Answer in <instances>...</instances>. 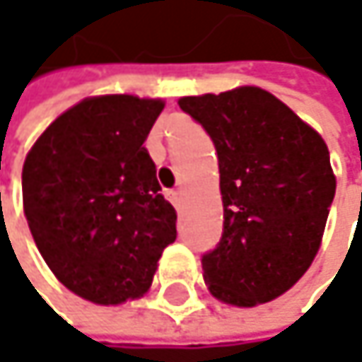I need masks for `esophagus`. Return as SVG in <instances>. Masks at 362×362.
<instances>
[{"mask_svg":"<svg viewBox=\"0 0 362 362\" xmlns=\"http://www.w3.org/2000/svg\"><path fill=\"white\" fill-rule=\"evenodd\" d=\"M168 197H170L172 205L180 209V205H182V192H180V190H170V192H168Z\"/></svg>","mask_w":362,"mask_h":362,"instance_id":"obj_1","label":"esophagus"}]
</instances>
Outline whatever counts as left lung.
<instances>
[{"instance_id":"obj_1","label":"left lung","mask_w":362,"mask_h":362,"mask_svg":"<svg viewBox=\"0 0 362 362\" xmlns=\"http://www.w3.org/2000/svg\"><path fill=\"white\" fill-rule=\"evenodd\" d=\"M220 161L222 241L203 255L209 293L253 308L289 291L323 243L335 174L323 136L255 86L182 96Z\"/></svg>"}]
</instances>
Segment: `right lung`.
Wrapping results in <instances>:
<instances>
[{
	"label": "right lung",
	"instance_id": "1",
	"mask_svg": "<svg viewBox=\"0 0 362 362\" xmlns=\"http://www.w3.org/2000/svg\"><path fill=\"white\" fill-rule=\"evenodd\" d=\"M163 107L132 94L83 98L27 153L23 207L37 250L69 291L92 304L142 298L176 241V209L142 146Z\"/></svg>",
	"mask_w": 362,
	"mask_h": 362
}]
</instances>
